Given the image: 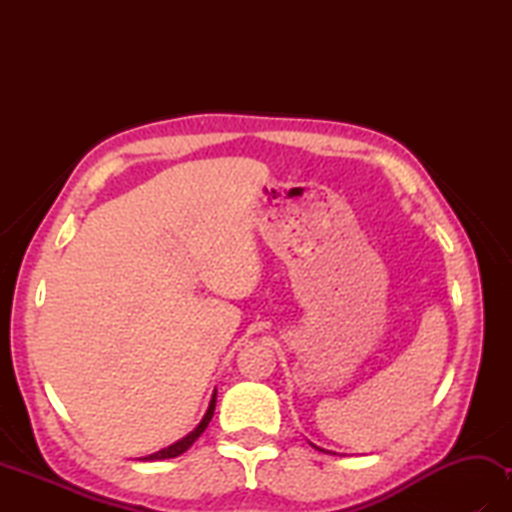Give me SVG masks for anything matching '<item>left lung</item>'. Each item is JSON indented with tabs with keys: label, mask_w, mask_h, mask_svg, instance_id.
<instances>
[{
	"label": "left lung",
	"mask_w": 512,
	"mask_h": 512,
	"mask_svg": "<svg viewBox=\"0 0 512 512\" xmlns=\"http://www.w3.org/2000/svg\"><path fill=\"white\" fill-rule=\"evenodd\" d=\"M310 444H312V442H310ZM312 447H314V449H317V451H323V453H332V451H325V449H321V447H317V444H312ZM334 455H336V453H334Z\"/></svg>",
	"instance_id": "left-lung-1"
}]
</instances>
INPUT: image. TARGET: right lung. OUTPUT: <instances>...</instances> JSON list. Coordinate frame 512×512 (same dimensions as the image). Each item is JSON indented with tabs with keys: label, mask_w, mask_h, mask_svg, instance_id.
<instances>
[{
	"label": "right lung",
	"mask_w": 512,
	"mask_h": 512,
	"mask_svg": "<svg viewBox=\"0 0 512 512\" xmlns=\"http://www.w3.org/2000/svg\"><path fill=\"white\" fill-rule=\"evenodd\" d=\"M215 398H217V391H213V396H211V402H209V409H206V413H204V418L200 420V424L198 427H195L191 433H187V436L184 438H180L178 442H173V444H169V447H165V449H160V451H156V453H151V455H145V458H140V460H147V462H154V460H169V458H178V455H182L184 451H187L191 444L198 440L202 433H204V429L209 427V422H211V418H213V411H215Z\"/></svg>",
	"instance_id": "right-lung-1"
}]
</instances>
